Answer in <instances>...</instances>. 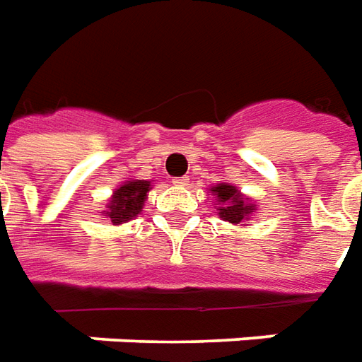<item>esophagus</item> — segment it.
Instances as JSON below:
<instances>
[{"instance_id": "1", "label": "esophagus", "mask_w": 362, "mask_h": 362, "mask_svg": "<svg viewBox=\"0 0 362 362\" xmlns=\"http://www.w3.org/2000/svg\"><path fill=\"white\" fill-rule=\"evenodd\" d=\"M173 185H175V187H187V185H189V177H177V179H173Z\"/></svg>"}]
</instances>
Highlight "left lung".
Wrapping results in <instances>:
<instances>
[{"mask_svg":"<svg viewBox=\"0 0 362 362\" xmlns=\"http://www.w3.org/2000/svg\"><path fill=\"white\" fill-rule=\"evenodd\" d=\"M211 195L214 197L216 214L226 223L236 226H246V221L252 218V214L258 211V206L250 197L240 193L238 187L230 183H216L211 187Z\"/></svg>","mask_w":362,"mask_h":362,"instance_id":"obj_1","label":"left lung"}]
</instances>
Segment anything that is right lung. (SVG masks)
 <instances>
[{"mask_svg":"<svg viewBox=\"0 0 362 362\" xmlns=\"http://www.w3.org/2000/svg\"><path fill=\"white\" fill-rule=\"evenodd\" d=\"M151 187H153L151 181H144V179L124 181L122 185L112 191V197L106 203V209L102 211V216L108 218L114 226L129 223L132 218H136L141 213Z\"/></svg>","mask_w":362,"mask_h":362,"instance_id":"add662e5","label":"right lung"}]
</instances>
